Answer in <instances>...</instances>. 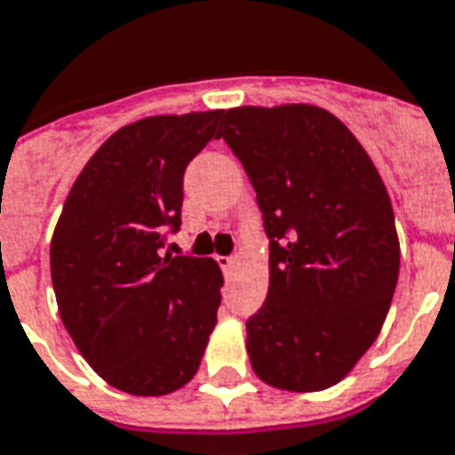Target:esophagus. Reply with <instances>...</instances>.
Segmentation results:
<instances>
[{"label":"esophagus","instance_id":"esophagus-1","mask_svg":"<svg viewBox=\"0 0 455 455\" xmlns=\"http://www.w3.org/2000/svg\"><path fill=\"white\" fill-rule=\"evenodd\" d=\"M218 265L223 267L225 275H232L235 267H237V256H220L218 258Z\"/></svg>","mask_w":455,"mask_h":455}]
</instances>
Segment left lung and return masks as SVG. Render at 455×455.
<instances>
[{
  "label": "left lung",
  "instance_id": "obj_1",
  "mask_svg": "<svg viewBox=\"0 0 455 455\" xmlns=\"http://www.w3.org/2000/svg\"><path fill=\"white\" fill-rule=\"evenodd\" d=\"M220 124L270 239L267 298L246 322L251 366L279 390H326L371 347L395 296L399 239L387 190L329 110L246 105L223 112Z\"/></svg>",
  "mask_w": 455,
  "mask_h": 455
}]
</instances>
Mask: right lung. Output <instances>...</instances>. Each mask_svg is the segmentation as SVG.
Listing matches in <instances>:
<instances>
[{"label":"right lung","mask_w":455,"mask_h":455,"mask_svg":"<svg viewBox=\"0 0 455 455\" xmlns=\"http://www.w3.org/2000/svg\"><path fill=\"white\" fill-rule=\"evenodd\" d=\"M223 110L145 117L86 162L51 239L58 312L98 376L159 397L197 373L216 326L223 275L213 258L164 253L180 228L183 173Z\"/></svg>","instance_id":"right-lung-1"}]
</instances>
